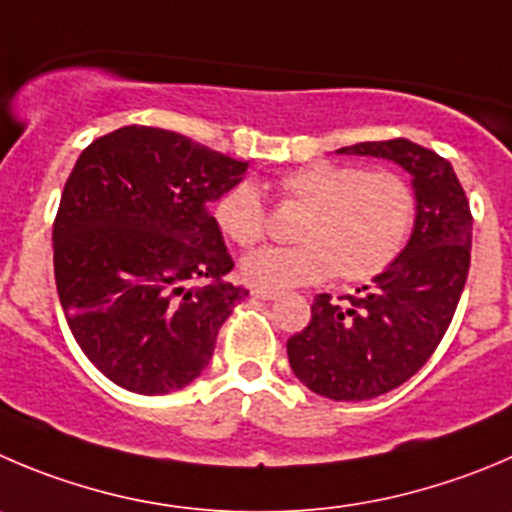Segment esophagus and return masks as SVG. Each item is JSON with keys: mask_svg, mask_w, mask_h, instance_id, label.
Returning a JSON list of instances; mask_svg holds the SVG:
<instances>
[{"mask_svg": "<svg viewBox=\"0 0 512 512\" xmlns=\"http://www.w3.org/2000/svg\"><path fill=\"white\" fill-rule=\"evenodd\" d=\"M251 294L256 296V299L271 301V299H279V296H281V291H276V289H253Z\"/></svg>", "mask_w": 512, "mask_h": 512, "instance_id": "34e87169", "label": "esophagus"}]
</instances>
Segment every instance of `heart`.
I'll return each instance as SVG.
<instances>
[{
  "mask_svg": "<svg viewBox=\"0 0 512 512\" xmlns=\"http://www.w3.org/2000/svg\"><path fill=\"white\" fill-rule=\"evenodd\" d=\"M284 201L306 208L294 238L299 246L261 248L241 261L256 289H291L337 274L344 281L377 276L394 261L415 221V191L394 170L347 163H309L279 180ZM218 231L236 246L264 236L266 211L251 183H238L213 206Z\"/></svg>",
  "mask_w": 512,
  "mask_h": 512,
  "instance_id": "b5f03b06",
  "label": "heart"
}]
</instances>
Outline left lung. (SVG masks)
Listing matches in <instances>:
<instances>
[{"mask_svg":"<svg viewBox=\"0 0 512 512\" xmlns=\"http://www.w3.org/2000/svg\"><path fill=\"white\" fill-rule=\"evenodd\" d=\"M337 153L397 163L412 175L417 203L397 259L347 301L316 296L306 329L286 342L291 369L311 392L364 402L420 372L445 337L470 269L472 216L455 170L435 150L397 138Z\"/></svg>","mask_w":512,"mask_h":512,"instance_id":"left-lung-1","label":"left lung"}]
</instances>
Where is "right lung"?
Segmentation results:
<instances>
[{
  "label": "right lung",
  "mask_w": 512,
  "mask_h": 512,
  "mask_svg": "<svg viewBox=\"0 0 512 512\" xmlns=\"http://www.w3.org/2000/svg\"><path fill=\"white\" fill-rule=\"evenodd\" d=\"M248 163L173 130L128 125L92 140L60 198L52 248L70 332L118 387L168 394L208 367L248 296L211 203Z\"/></svg>",
  "instance_id": "right-lung-1"
}]
</instances>
